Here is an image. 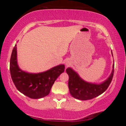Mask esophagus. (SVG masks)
Wrapping results in <instances>:
<instances>
[{"mask_svg":"<svg viewBox=\"0 0 126 126\" xmlns=\"http://www.w3.org/2000/svg\"><path fill=\"white\" fill-rule=\"evenodd\" d=\"M71 63H71V60H67L65 62V65L67 66V67H68V66L71 64Z\"/></svg>","mask_w":126,"mask_h":126,"instance_id":"esophagus-1","label":"esophagus"}]
</instances>
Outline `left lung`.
Masks as SVG:
<instances>
[{"mask_svg":"<svg viewBox=\"0 0 126 126\" xmlns=\"http://www.w3.org/2000/svg\"><path fill=\"white\" fill-rule=\"evenodd\" d=\"M112 55L113 56L112 52ZM66 72L69 76L68 87L72 96L76 99L86 101L98 96L108 88L113 76L114 64L110 76L107 79L99 84L83 80L72 68H67Z\"/></svg>","mask_w":126,"mask_h":126,"instance_id":"8db88e82","label":"left lung"}]
</instances>
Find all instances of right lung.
Here are the masks:
<instances>
[{
    "label": "right lung",
    "mask_w": 126,
    "mask_h": 126,
    "mask_svg": "<svg viewBox=\"0 0 126 126\" xmlns=\"http://www.w3.org/2000/svg\"><path fill=\"white\" fill-rule=\"evenodd\" d=\"M17 61L16 44L10 61L11 77L17 89L32 99H39L48 95L55 80L64 72L65 65L62 64L40 73H29L21 69Z\"/></svg>",
    "instance_id": "1"
}]
</instances>
